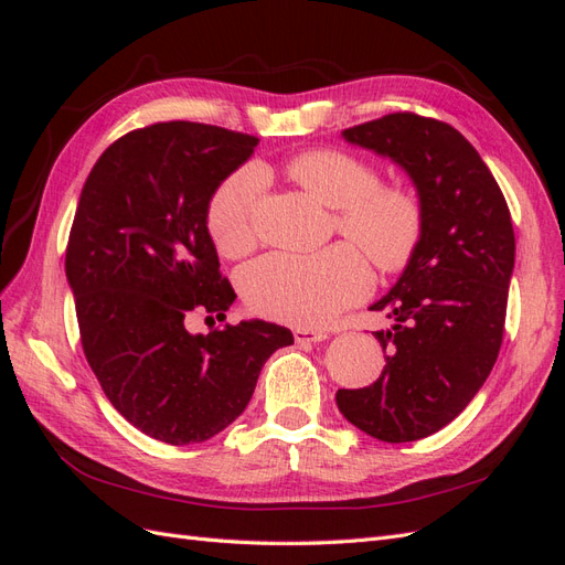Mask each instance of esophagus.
Listing matches in <instances>:
<instances>
[{
    "label": "esophagus",
    "mask_w": 565,
    "mask_h": 565,
    "mask_svg": "<svg viewBox=\"0 0 565 565\" xmlns=\"http://www.w3.org/2000/svg\"><path fill=\"white\" fill-rule=\"evenodd\" d=\"M292 334H295V341H297V344H316V341L328 339V332L313 330V328H295V330H292Z\"/></svg>",
    "instance_id": "esophagus-1"
}]
</instances>
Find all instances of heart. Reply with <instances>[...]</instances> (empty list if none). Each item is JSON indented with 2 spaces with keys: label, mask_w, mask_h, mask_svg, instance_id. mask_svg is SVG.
Returning a JSON list of instances; mask_svg holds the SVG:
<instances>
[{
  "label": "heart",
  "mask_w": 565,
  "mask_h": 565,
  "mask_svg": "<svg viewBox=\"0 0 565 565\" xmlns=\"http://www.w3.org/2000/svg\"><path fill=\"white\" fill-rule=\"evenodd\" d=\"M285 174L334 212L337 231L361 247L382 273H398L413 259L424 231V210L413 191L380 183L370 162L337 148L306 150L289 158ZM262 174L254 167L216 188L207 210L214 245L243 256L256 237V200ZM353 245L339 243L316 254L273 252L243 270L249 309L270 320L318 328L370 289V266Z\"/></svg>",
  "instance_id": "obj_1"
}]
</instances>
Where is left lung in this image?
<instances>
[{"mask_svg":"<svg viewBox=\"0 0 565 565\" xmlns=\"http://www.w3.org/2000/svg\"><path fill=\"white\" fill-rule=\"evenodd\" d=\"M413 179L424 210L422 241L391 292L372 306L393 320L374 332L386 351L380 380L339 388L353 426L407 443L450 424L488 380L504 334L514 226L498 181L455 127L391 113L341 131Z\"/></svg>","mask_w":565,"mask_h":565,"instance_id":"1","label":"left lung"}]
</instances>
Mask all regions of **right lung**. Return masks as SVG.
<instances>
[{"instance_id": "add662e5", "label": "right lung", "mask_w": 565, "mask_h": 565, "mask_svg": "<svg viewBox=\"0 0 565 565\" xmlns=\"http://www.w3.org/2000/svg\"><path fill=\"white\" fill-rule=\"evenodd\" d=\"M259 143L200 122H158L106 148L82 188L65 249L79 339L108 401L169 446L202 443L247 407L264 363L295 344L266 320H226L235 292L207 231L216 188Z\"/></svg>"}]
</instances>
